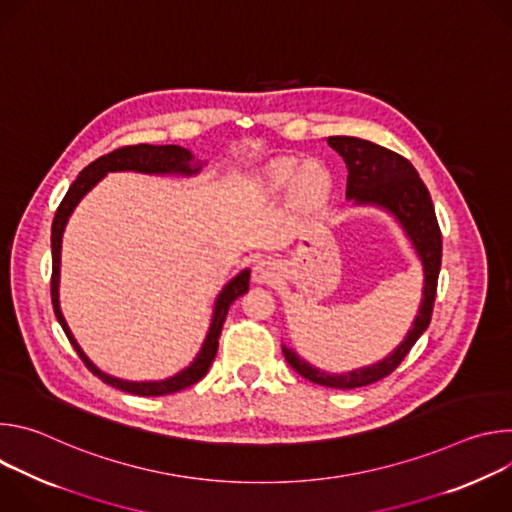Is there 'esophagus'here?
Wrapping results in <instances>:
<instances>
[{"mask_svg":"<svg viewBox=\"0 0 512 512\" xmlns=\"http://www.w3.org/2000/svg\"><path fill=\"white\" fill-rule=\"evenodd\" d=\"M253 279L259 283H271L277 279V265L271 259H259L253 267Z\"/></svg>","mask_w":512,"mask_h":512,"instance_id":"obj_1","label":"esophagus"}]
</instances>
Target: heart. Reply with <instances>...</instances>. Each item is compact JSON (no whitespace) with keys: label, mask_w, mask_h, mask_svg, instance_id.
<instances>
[{"label":"heart","mask_w":512,"mask_h":512,"mask_svg":"<svg viewBox=\"0 0 512 512\" xmlns=\"http://www.w3.org/2000/svg\"><path fill=\"white\" fill-rule=\"evenodd\" d=\"M289 172H291L289 166H281L277 170V180H287ZM328 180H330L328 170L320 162H306L294 178V190L304 200H312V198H316L318 194H322L326 190Z\"/></svg>","instance_id":"heart-1"}]
</instances>
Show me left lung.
Instances as JSON below:
<instances>
[{"instance_id":"left-lung-1","label":"left lung","mask_w":512,"mask_h":512,"mask_svg":"<svg viewBox=\"0 0 512 512\" xmlns=\"http://www.w3.org/2000/svg\"><path fill=\"white\" fill-rule=\"evenodd\" d=\"M328 145L346 162V196L354 202L377 204L391 210L417 249L425 273L423 300L413 328L391 356L373 364V367L346 375H326L324 371L310 367L294 350L281 344L289 367L304 379L332 389H356L391 375L409 354L417 338L427 330L435 302L437 275H440L442 267V231L437 225L431 196L407 158L373 141L346 135L328 137Z\"/></svg>"}]
</instances>
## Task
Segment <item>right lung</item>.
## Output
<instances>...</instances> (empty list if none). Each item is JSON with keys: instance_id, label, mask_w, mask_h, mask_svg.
<instances>
[{"instance_id": "obj_1", "label": "right lung", "mask_w": 512, "mask_h": 512, "mask_svg": "<svg viewBox=\"0 0 512 512\" xmlns=\"http://www.w3.org/2000/svg\"><path fill=\"white\" fill-rule=\"evenodd\" d=\"M192 162V154L180 145H150V143H137V145H125V148H119L107 156H101L99 160L91 162L81 174L79 178L70 184L68 192L64 194L62 202L56 208L54 221H52V279H50V296H52V308L54 314L66 334V338L70 340V344L75 346L77 354L81 356V360L87 364V369L97 375L103 383L131 393V395H139V397H160V395H170V393H178L194 383H198L206 371L210 369V364L216 356L218 350V338H221V330L223 324L227 320L229 308L231 304L243 296L245 291L249 289V269L241 271L235 279H231L225 289L218 296L216 304H214V316H212V324L210 330L206 334V340L198 352V356L194 358V362L190 364L188 369H184L182 373L166 379V381H154V383H131V381H121L115 377L105 375L103 371H99L95 364L89 360V356L81 350L79 342L72 336V332L68 330V324L60 312V304H58V279H60V243H62V233H64V225L68 221V216L79 204V200L107 174V172H123V170H133V172H145V174H170V172H178V174H196L200 170L198 164H194V168L190 166Z\"/></svg>"}]
</instances>
